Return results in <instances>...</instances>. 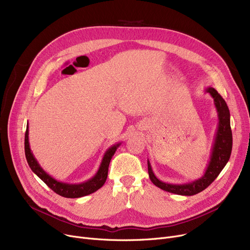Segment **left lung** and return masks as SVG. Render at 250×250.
Returning <instances> with one entry per match:
<instances>
[{"label":"left lung","instance_id":"8db88e82","mask_svg":"<svg viewBox=\"0 0 250 250\" xmlns=\"http://www.w3.org/2000/svg\"><path fill=\"white\" fill-rule=\"evenodd\" d=\"M206 92L214 99L218 115V125L207 168L200 178L187 183H170L160 180L153 172L148 159L149 177L154 185L165 191L179 195H193L206 189L217 178L229 161L232 151V130L230 126V111L227 103L213 87H207Z\"/></svg>","mask_w":250,"mask_h":250}]
</instances>
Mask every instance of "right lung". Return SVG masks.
Instances as JSON below:
<instances>
[{
	"instance_id": "1",
	"label": "right lung",
	"mask_w": 250,
	"mask_h": 250,
	"mask_svg": "<svg viewBox=\"0 0 250 250\" xmlns=\"http://www.w3.org/2000/svg\"><path fill=\"white\" fill-rule=\"evenodd\" d=\"M28 136H29V127L27 125V127H26V133H25L24 146H25L26 160H27L29 167L49 188H51L58 194L63 196V198H69V199L82 198V196L93 193L104 185L107 178L108 166H109L110 160L112 158V156L114 155L115 151L117 150V148L122 145V142L116 143L105 151L97 172L91 178L81 183H68V182H62V181L57 180L56 178L49 175L41 166V164L38 163V161L36 160L30 149Z\"/></svg>"
}]
</instances>
